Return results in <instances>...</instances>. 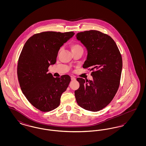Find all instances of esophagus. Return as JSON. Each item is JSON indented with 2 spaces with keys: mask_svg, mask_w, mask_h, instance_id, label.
Masks as SVG:
<instances>
[{
  "mask_svg": "<svg viewBox=\"0 0 146 146\" xmlns=\"http://www.w3.org/2000/svg\"><path fill=\"white\" fill-rule=\"evenodd\" d=\"M76 78L75 77H73V76H72L71 77V80H72V81H74V80H76Z\"/></svg>",
  "mask_w": 146,
  "mask_h": 146,
  "instance_id": "1",
  "label": "esophagus"
}]
</instances>
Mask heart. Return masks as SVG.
Returning <instances> with one entry per match:
<instances>
[{"label":"heart","instance_id":"b5f03b06","mask_svg":"<svg viewBox=\"0 0 146 146\" xmlns=\"http://www.w3.org/2000/svg\"><path fill=\"white\" fill-rule=\"evenodd\" d=\"M70 48L72 52L76 51L79 50H83V48L81 45L78 42H73L70 45Z\"/></svg>","mask_w":146,"mask_h":146}]
</instances>
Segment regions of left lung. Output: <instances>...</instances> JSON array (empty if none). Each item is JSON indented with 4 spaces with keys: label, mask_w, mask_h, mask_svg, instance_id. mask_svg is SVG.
I'll return each mask as SVG.
<instances>
[{
    "label": "left lung",
    "mask_w": 146,
    "mask_h": 146,
    "mask_svg": "<svg viewBox=\"0 0 146 146\" xmlns=\"http://www.w3.org/2000/svg\"><path fill=\"white\" fill-rule=\"evenodd\" d=\"M76 39L88 50L84 68L92 70V80L78 78L79 88L75 91L78 105L84 110L99 111L109 104L118 91L123 60L111 37L96 30L78 33Z\"/></svg>",
    "instance_id": "1"
}]
</instances>
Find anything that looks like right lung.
Returning <instances> with one entry per match:
<instances>
[{"label": "right lung", "mask_w": 146, "mask_h": 146, "mask_svg": "<svg viewBox=\"0 0 146 146\" xmlns=\"http://www.w3.org/2000/svg\"><path fill=\"white\" fill-rule=\"evenodd\" d=\"M74 35V32L36 33L28 39L21 51L17 68L21 90L31 104L40 111L57 108L61 95L69 85L70 76L54 78L48 72L50 65L56 62L60 48Z\"/></svg>", "instance_id": "obj_1"}]
</instances>
